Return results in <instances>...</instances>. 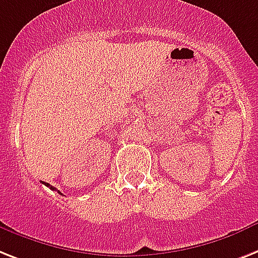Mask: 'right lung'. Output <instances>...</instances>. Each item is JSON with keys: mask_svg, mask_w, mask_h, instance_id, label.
Wrapping results in <instances>:
<instances>
[{"mask_svg": "<svg viewBox=\"0 0 258 258\" xmlns=\"http://www.w3.org/2000/svg\"><path fill=\"white\" fill-rule=\"evenodd\" d=\"M43 184H45L46 187H49V188H50V189H51V190H56V189H55V188H54V187H53V185H50V184H49V183H43ZM58 192H59V190H58ZM59 194H60V192H59ZM60 195H62V194H60Z\"/></svg>", "mask_w": 258, "mask_h": 258, "instance_id": "obj_1", "label": "right lung"}]
</instances>
